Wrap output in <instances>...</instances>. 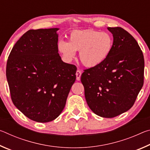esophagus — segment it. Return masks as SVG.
Returning a JSON list of instances; mask_svg holds the SVG:
<instances>
[{
    "label": "esophagus",
    "mask_w": 150,
    "mask_h": 150,
    "mask_svg": "<svg viewBox=\"0 0 150 150\" xmlns=\"http://www.w3.org/2000/svg\"><path fill=\"white\" fill-rule=\"evenodd\" d=\"M81 76V71L80 70H77V72H76V77H77V80L79 81L80 78Z\"/></svg>",
    "instance_id": "1"
}]
</instances>
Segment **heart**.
Instances as JSON below:
<instances>
[{"label":"heart","mask_w":150,"mask_h":150,"mask_svg":"<svg viewBox=\"0 0 150 150\" xmlns=\"http://www.w3.org/2000/svg\"><path fill=\"white\" fill-rule=\"evenodd\" d=\"M69 42L60 40L57 48L64 59L71 62L79 51V59L87 67H95L102 64L110 55L113 39L107 32L95 30H74L69 34Z\"/></svg>","instance_id":"heart-1"}]
</instances>
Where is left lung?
Returning a JSON list of instances; mask_svg holds the SVG:
<instances>
[{"mask_svg": "<svg viewBox=\"0 0 150 150\" xmlns=\"http://www.w3.org/2000/svg\"><path fill=\"white\" fill-rule=\"evenodd\" d=\"M107 29L112 50L102 64L85 70L81 81L88 106L96 115L113 118L134 105L144 85V59L138 42L120 27Z\"/></svg>", "mask_w": 150, "mask_h": 150, "instance_id": "left-lung-1", "label": "left lung"}]
</instances>
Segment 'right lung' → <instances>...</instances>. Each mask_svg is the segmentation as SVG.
<instances>
[{
	"label": "right lung",
	"instance_id": "add662e5",
	"mask_svg": "<svg viewBox=\"0 0 150 150\" xmlns=\"http://www.w3.org/2000/svg\"><path fill=\"white\" fill-rule=\"evenodd\" d=\"M58 30H28L15 44L7 61L12 102L38 122L59 116L76 79V66L63 62L58 54Z\"/></svg>",
	"mask_w": 150,
	"mask_h": 150
}]
</instances>
